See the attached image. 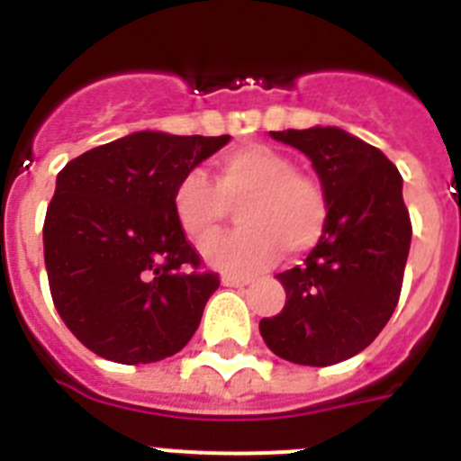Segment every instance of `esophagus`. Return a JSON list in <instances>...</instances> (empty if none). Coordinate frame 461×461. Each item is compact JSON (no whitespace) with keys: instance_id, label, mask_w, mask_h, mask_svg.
<instances>
[{"instance_id":"esophagus-1","label":"esophagus","mask_w":461,"mask_h":461,"mask_svg":"<svg viewBox=\"0 0 461 461\" xmlns=\"http://www.w3.org/2000/svg\"><path fill=\"white\" fill-rule=\"evenodd\" d=\"M221 284L223 286H230V288H242V286H249L251 281L249 279H240V276H221Z\"/></svg>"}]
</instances>
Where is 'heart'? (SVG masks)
<instances>
[{"mask_svg": "<svg viewBox=\"0 0 461 461\" xmlns=\"http://www.w3.org/2000/svg\"><path fill=\"white\" fill-rule=\"evenodd\" d=\"M238 205L242 226L203 247L212 267L226 275H254L286 249H313L328 228V195L316 177L297 173L286 154L267 145H247L223 154L214 185L198 170L177 180L170 205L182 233L203 242L217 233L228 205Z\"/></svg>", "mask_w": 461, "mask_h": 461, "instance_id": "heart-1", "label": "heart"}]
</instances>
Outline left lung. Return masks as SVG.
I'll list each match as a JSON object with an SVG mask.
<instances>
[{
	"label": "left lung",
	"mask_w": 461,
	"mask_h": 461,
	"mask_svg": "<svg viewBox=\"0 0 461 461\" xmlns=\"http://www.w3.org/2000/svg\"><path fill=\"white\" fill-rule=\"evenodd\" d=\"M270 136L307 154L330 214L303 266L276 275L286 304L260 321V335L284 360L328 367L365 351L399 303L411 247L402 175L381 149L337 126Z\"/></svg>",
	"instance_id": "1"
}]
</instances>
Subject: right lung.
Segmentation results:
<instances>
[{"label": "right lung", "instance_id": "1", "mask_svg": "<svg viewBox=\"0 0 461 461\" xmlns=\"http://www.w3.org/2000/svg\"><path fill=\"white\" fill-rule=\"evenodd\" d=\"M230 136L138 131L68 161L43 223L57 312L92 353L122 365L175 356L219 275L177 226L173 186Z\"/></svg>", "mask_w": 461, "mask_h": 461}]
</instances>
